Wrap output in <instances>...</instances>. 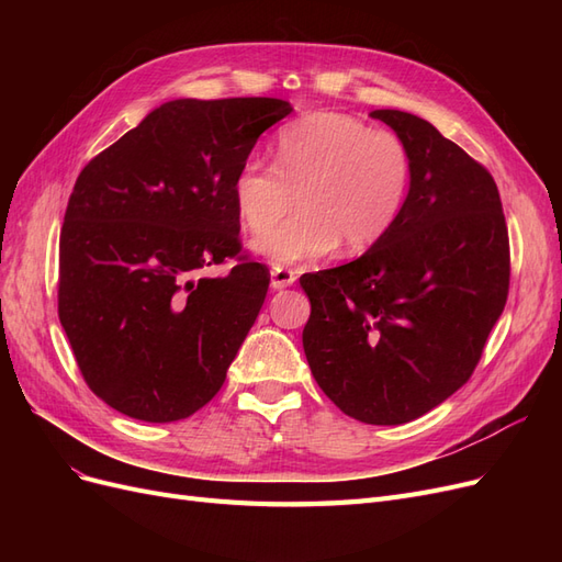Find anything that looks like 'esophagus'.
<instances>
[{
    "label": "esophagus",
    "mask_w": 562,
    "mask_h": 562,
    "mask_svg": "<svg viewBox=\"0 0 562 562\" xmlns=\"http://www.w3.org/2000/svg\"><path fill=\"white\" fill-rule=\"evenodd\" d=\"M297 279V271L295 269H288V267H271V288L274 291H281V288L293 285Z\"/></svg>",
    "instance_id": "34e87169"
}]
</instances>
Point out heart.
I'll list each match as a JSON object with an SVG mask.
<instances>
[{
  "mask_svg": "<svg viewBox=\"0 0 562 562\" xmlns=\"http://www.w3.org/2000/svg\"><path fill=\"white\" fill-rule=\"evenodd\" d=\"M411 180L413 155L398 133L349 114L312 112L279 131L274 164H241L232 196L250 232L268 228L296 196L299 213L252 244L271 262L295 265L339 244L345 252L375 246L398 220Z\"/></svg>",
  "mask_w": 562,
  "mask_h": 562,
  "instance_id": "heart-1",
  "label": "heart"
}]
</instances>
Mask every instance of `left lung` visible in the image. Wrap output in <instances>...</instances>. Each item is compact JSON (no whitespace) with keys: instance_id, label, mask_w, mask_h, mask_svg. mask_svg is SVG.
<instances>
[{"instance_id":"1","label":"left lung","mask_w":562,"mask_h":562,"mask_svg":"<svg viewBox=\"0 0 562 562\" xmlns=\"http://www.w3.org/2000/svg\"><path fill=\"white\" fill-rule=\"evenodd\" d=\"M411 147L398 220L361 258L300 277L312 314L302 345L339 411L405 424L464 386L504 312L508 229L487 168L427 119L375 110Z\"/></svg>"}]
</instances>
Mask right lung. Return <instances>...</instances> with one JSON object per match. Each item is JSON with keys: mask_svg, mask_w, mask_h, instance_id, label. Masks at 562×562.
<instances>
[{"mask_svg": "<svg viewBox=\"0 0 562 562\" xmlns=\"http://www.w3.org/2000/svg\"><path fill=\"white\" fill-rule=\"evenodd\" d=\"M291 112L279 98L171 100L81 168L60 229L58 318L83 382L114 411L178 422L223 386L269 288L244 252L232 182ZM227 259V278L195 279Z\"/></svg>", "mask_w": 562, "mask_h": 562, "instance_id": "1", "label": "right lung"}]
</instances>
